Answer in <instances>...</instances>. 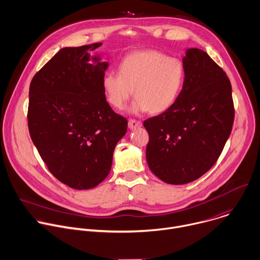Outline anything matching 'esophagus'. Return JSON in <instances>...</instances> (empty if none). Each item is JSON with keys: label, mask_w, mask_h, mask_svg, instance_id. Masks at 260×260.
I'll return each mask as SVG.
<instances>
[{"label": "esophagus", "mask_w": 260, "mask_h": 260, "mask_svg": "<svg viewBox=\"0 0 260 260\" xmlns=\"http://www.w3.org/2000/svg\"><path fill=\"white\" fill-rule=\"evenodd\" d=\"M141 126H142V122L141 121L136 120V119H129L128 120V128L136 129V128L141 127Z\"/></svg>", "instance_id": "1"}]
</instances>
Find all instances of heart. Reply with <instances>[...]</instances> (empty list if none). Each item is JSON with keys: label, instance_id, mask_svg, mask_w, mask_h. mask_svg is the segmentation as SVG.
<instances>
[{"label": "heart", "instance_id": "b5f03b06", "mask_svg": "<svg viewBox=\"0 0 260 260\" xmlns=\"http://www.w3.org/2000/svg\"><path fill=\"white\" fill-rule=\"evenodd\" d=\"M185 75L180 59L156 50H144L126 55L118 65V73L106 74L102 85L107 101L115 109L125 108L134 90L136 100L131 112L159 114L178 100Z\"/></svg>", "mask_w": 260, "mask_h": 260}]
</instances>
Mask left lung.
I'll list each match as a JSON object with an SVG mask.
<instances>
[{"label":"left lung","mask_w":260,"mask_h":260,"mask_svg":"<svg viewBox=\"0 0 260 260\" xmlns=\"http://www.w3.org/2000/svg\"><path fill=\"white\" fill-rule=\"evenodd\" d=\"M183 64L185 81L176 103L144 121L149 168L170 185L191 183L214 165L235 117L232 85L222 68L196 48L186 51Z\"/></svg>","instance_id":"left-lung-1"}]
</instances>
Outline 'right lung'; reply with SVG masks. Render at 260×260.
<instances>
[{
  "mask_svg": "<svg viewBox=\"0 0 260 260\" xmlns=\"http://www.w3.org/2000/svg\"><path fill=\"white\" fill-rule=\"evenodd\" d=\"M102 44L61 49L29 86L30 138L51 174L75 190L92 189L109 175L127 120L103 90L108 62L92 56Z\"/></svg>",
  "mask_w": 260,
  "mask_h": 260,
  "instance_id": "obj_1",
  "label": "right lung"
}]
</instances>
